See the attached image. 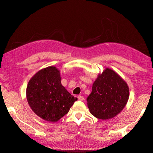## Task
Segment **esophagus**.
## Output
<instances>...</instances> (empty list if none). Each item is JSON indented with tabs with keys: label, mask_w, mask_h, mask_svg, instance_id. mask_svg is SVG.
Returning <instances> with one entry per match:
<instances>
[{
	"label": "esophagus",
	"mask_w": 153,
	"mask_h": 153,
	"mask_svg": "<svg viewBox=\"0 0 153 153\" xmlns=\"http://www.w3.org/2000/svg\"><path fill=\"white\" fill-rule=\"evenodd\" d=\"M78 100H84V97H82V96H81V95H79L78 96Z\"/></svg>",
	"instance_id": "esophagus-1"
}]
</instances>
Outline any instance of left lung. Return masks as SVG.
Returning <instances> with one entry per match:
<instances>
[{"instance_id":"obj_1","label":"left lung","mask_w":153,"mask_h":153,"mask_svg":"<svg viewBox=\"0 0 153 153\" xmlns=\"http://www.w3.org/2000/svg\"><path fill=\"white\" fill-rule=\"evenodd\" d=\"M129 92L126 82L114 71L106 69L92 85L88 107L95 117L102 120L113 118L125 107Z\"/></svg>"}]
</instances>
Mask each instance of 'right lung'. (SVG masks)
I'll return each mask as SVG.
<instances>
[{
	"mask_svg": "<svg viewBox=\"0 0 153 153\" xmlns=\"http://www.w3.org/2000/svg\"><path fill=\"white\" fill-rule=\"evenodd\" d=\"M59 71L51 66L36 73L28 83V104L44 120L57 121L68 113L77 100L62 86Z\"/></svg>",
	"mask_w": 153,
	"mask_h": 153,
	"instance_id": "add662e5",
	"label": "right lung"
}]
</instances>
